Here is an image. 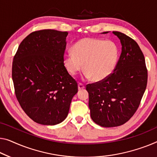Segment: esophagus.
Segmentation results:
<instances>
[{
	"mask_svg": "<svg viewBox=\"0 0 157 157\" xmlns=\"http://www.w3.org/2000/svg\"><path fill=\"white\" fill-rule=\"evenodd\" d=\"M85 85H84V84H82V83H81V82H79L78 83V89L79 90H83L84 88H85Z\"/></svg>",
	"mask_w": 157,
	"mask_h": 157,
	"instance_id": "obj_1",
	"label": "esophagus"
}]
</instances>
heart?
I'll use <instances>...</instances> for the list:
<instances>
[{
  "label": "heart",
  "instance_id": "obj_1",
  "mask_svg": "<svg viewBox=\"0 0 157 157\" xmlns=\"http://www.w3.org/2000/svg\"><path fill=\"white\" fill-rule=\"evenodd\" d=\"M120 49L115 41L98 38H84L74 44L72 51L64 56V65L71 75L84 68L85 76L102 81L112 74L118 64Z\"/></svg>",
  "mask_w": 157,
  "mask_h": 157
}]
</instances>
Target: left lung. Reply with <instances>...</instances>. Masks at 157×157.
<instances>
[{
  "label": "left lung",
  "mask_w": 157,
  "mask_h": 157,
  "mask_svg": "<svg viewBox=\"0 0 157 157\" xmlns=\"http://www.w3.org/2000/svg\"><path fill=\"white\" fill-rule=\"evenodd\" d=\"M113 33L122 45L115 71L104 80L86 86L91 118L105 128L120 126L132 118L147 84L145 59L138 44L125 34Z\"/></svg>",
  "instance_id": "obj_1"
}]
</instances>
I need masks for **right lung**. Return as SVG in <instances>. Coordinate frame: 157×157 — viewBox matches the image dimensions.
Wrapping results in <instances>:
<instances>
[{
    "mask_svg": "<svg viewBox=\"0 0 157 157\" xmlns=\"http://www.w3.org/2000/svg\"><path fill=\"white\" fill-rule=\"evenodd\" d=\"M67 34L54 29L32 32L21 42L13 58L16 98L25 113L41 125L64 121L78 92V82L63 63Z\"/></svg>",
    "mask_w": 157,
    "mask_h": 157,
    "instance_id": "1",
    "label": "right lung"
}]
</instances>
